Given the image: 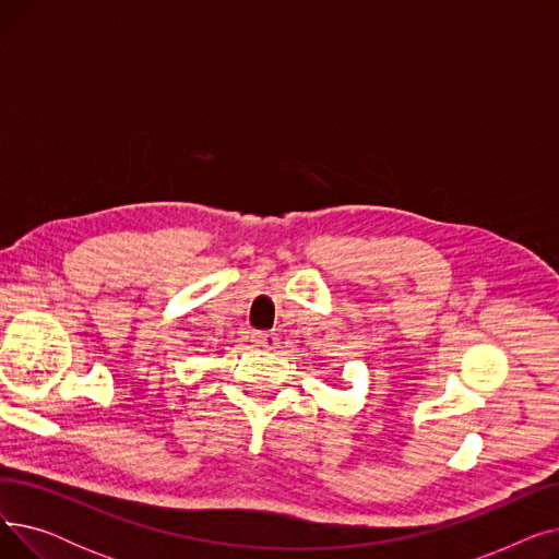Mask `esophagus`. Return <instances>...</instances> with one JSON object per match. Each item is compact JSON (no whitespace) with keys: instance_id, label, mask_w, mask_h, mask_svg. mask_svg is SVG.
Segmentation results:
<instances>
[{"instance_id":"esophagus-1","label":"esophagus","mask_w":559,"mask_h":559,"mask_svg":"<svg viewBox=\"0 0 559 559\" xmlns=\"http://www.w3.org/2000/svg\"><path fill=\"white\" fill-rule=\"evenodd\" d=\"M253 342H255V346H262L264 350H274L278 346V335L267 333V331H258V333H253Z\"/></svg>"}]
</instances>
